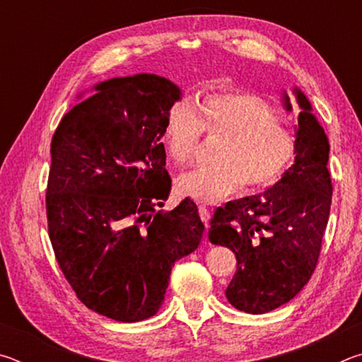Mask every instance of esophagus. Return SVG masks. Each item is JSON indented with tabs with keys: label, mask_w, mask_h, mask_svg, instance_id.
<instances>
[{
	"label": "esophagus",
	"mask_w": 362,
	"mask_h": 362,
	"mask_svg": "<svg viewBox=\"0 0 362 362\" xmlns=\"http://www.w3.org/2000/svg\"><path fill=\"white\" fill-rule=\"evenodd\" d=\"M198 211H199V217H201V220H203V222L207 225L209 223V220H211V211L207 209L206 206H203L201 204L199 207H198Z\"/></svg>",
	"instance_id": "34e87169"
}]
</instances>
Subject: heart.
Wrapping results in <instances>:
<instances>
[{"label": "heart", "instance_id": "1", "mask_svg": "<svg viewBox=\"0 0 362 362\" xmlns=\"http://www.w3.org/2000/svg\"><path fill=\"white\" fill-rule=\"evenodd\" d=\"M201 129L223 136L212 164L177 179V189L198 203H217L233 189H255L276 182L296 153V139L274 110L246 93H212L194 103H179L164 124L163 142L175 164L192 159Z\"/></svg>", "mask_w": 362, "mask_h": 362}]
</instances>
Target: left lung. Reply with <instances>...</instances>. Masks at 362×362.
Listing matches in <instances>:
<instances>
[{"instance_id": "obj_1", "label": "left lung", "mask_w": 362, "mask_h": 362, "mask_svg": "<svg viewBox=\"0 0 362 362\" xmlns=\"http://www.w3.org/2000/svg\"><path fill=\"white\" fill-rule=\"evenodd\" d=\"M292 95L300 108L293 164L263 193L218 207L209 228V241L236 255V273L225 296L250 315L276 310L303 289L329 220V139L302 89L296 86ZM292 95L281 93L287 113L293 110Z\"/></svg>"}]
</instances>
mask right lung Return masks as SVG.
Instances as JSON below:
<instances>
[{
    "label": "right lung",
    "instance_id": "obj_1",
    "mask_svg": "<svg viewBox=\"0 0 362 362\" xmlns=\"http://www.w3.org/2000/svg\"><path fill=\"white\" fill-rule=\"evenodd\" d=\"M70 108L51 144L46 209L60 269L102 316L137 322L156 315L173 267L198 249V207L170 193L161 142L182 89L153 73L112 78Z\"/></svg>",
    "mask_w": 362,
    "mask_h": 362
}]
</instances>
